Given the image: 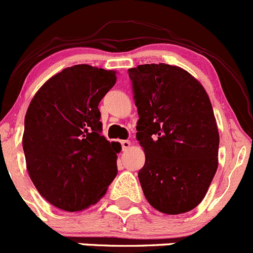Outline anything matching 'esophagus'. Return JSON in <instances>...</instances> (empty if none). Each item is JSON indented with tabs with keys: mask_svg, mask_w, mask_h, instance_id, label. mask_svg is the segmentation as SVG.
<instances>
[{
	"mask_svg": "<svg viewBox=\"0 0 253 253\" xmlns=\"http://www.w3.org/2000/svg\"><path fill=\"white\" fill-rule=\"evenodd\" d=\"M130 146H131V142H130L129 140H123V141H122V149H123L124 151L129 149Z\"/></svg>",
	"mask_w": 253,
	"mask_h": 253,
	"instance_id": "1",
	"label": "esophagus"
}]
</instances>
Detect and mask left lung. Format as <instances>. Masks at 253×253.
Listing matches in <instances>:
<instances>
[{
	"mask_svg": "<svg viewBox=\"0 0 253 253\" xmlns=\"http://www.w3.org/2000/svg\"><path fill=\"white\" fill-rule=\"evenodd\" d=\"M145 152L139 181L145 198L169 215L204 199L217 169L219 131L208 93L178 66L145 64L129 69Z\"/></svg>",
	"mask_w": 253,
	"mask_h": 253,
	"instance_id": "left-lung-1",
	"label": "left lung"
}]
</instances>
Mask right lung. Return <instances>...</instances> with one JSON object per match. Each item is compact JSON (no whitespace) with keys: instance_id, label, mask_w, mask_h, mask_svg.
Masks as SVG:
<instances>
[{"instance_id":"1","label":"right lung","mask_w":253,"mask_h":253,"mask_svg":"<svg viewBox=\"0 0 253 253\" xmlns=\"http://www.w3.org/2000/svg\"><path fill=\"white\" fill-rule=\"evenodd\" d=\"M116 74L74 65L47 80L28 107L22 140L27 169L42 198L61 211L96 204L117 176L122 146L101 135L98 109Z\"/></svg>"}]
</instances>
